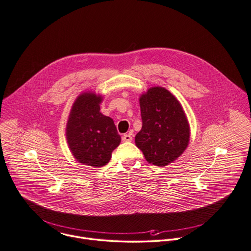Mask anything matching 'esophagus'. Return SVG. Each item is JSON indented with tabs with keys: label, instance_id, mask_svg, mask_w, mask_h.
<instances>
[{
	"label": "esophagus",
	"instance_id": "obj_1",
	"mask_svg": "<svg viewBox=\"0 0 251 251\" xmlns=\"http://www.w3.org/2000/svg\"><path fill=\"white\" fill-rule=\"evenodd\" d=\"M133 140V137L131 136V134H125L122 137V141L123 142H131Z\"/></svg>",
	"mask_w": 251,
	"mask_h": 251
}]
</instances>
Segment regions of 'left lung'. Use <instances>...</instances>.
<instances>
[{
  "label": "left lung",
  "mask_w": 251,
  "mask_h": 251,
  "mask_svg": "<svg viewBox=\"0 0 251 251\" xmlns=\"http://www.w3.org/2000/svg\"><path fill=\"white\" fill-rule=\"evenodd\" d=\"M143 126L136 146L149 163L166 166L187 149L190 125L179 100L165 88L152 87L140 97Z\"/></svg>",
  "instance_id": "obj_1"
}]
</instances>
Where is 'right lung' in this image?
<instances>
[{"mask_svg": "<svg viewBox=\"0 0 251 251\" xmlns=\"http://www.w3.org/2000/svg\"><path fill=\"white\" fill-rule=\"evenodd\" d=\"M101 100L100 95L82 93L74 101L66 124V140L73 156L93 167L107 164L121 142L113 120L100 112Z\"/></svg>", "mask_w": 251, "mask_h": 251, "instance_id": "add662e5", "label": "right lung"}]
</instances>
